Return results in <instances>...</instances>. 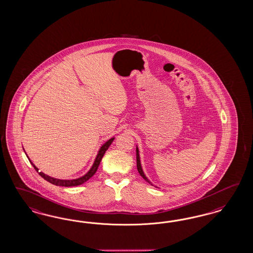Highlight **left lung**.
Instances as JSON below:
<instances>
[{"mask_svg": "<svg viewBox=\"0 0 253 253\" xmlns=\"http://www.w3.org/2000/svg\"><path fill=\"white\" fill-rule=\"evenodd\" d=\"M136 166H137V170H138V172H139L140 175H141L146 181H148V183H150V181L148 180V178H147V176L145 175L144 172H143V169H142V166H141V163H140L139 150H138V148H136ZM151 185H152V184H151Z\"/></svg>", "mask_w": 253, "mask_h": 253, "instance_id": "1", "label": "left lung"}]
</instances>
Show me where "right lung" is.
I'll return each instance as SVG.
<instances>
[{
    "label": "right lung",
    "instance_id": "obj_1",
    "mask_svg": "<svg viewBox=\"0 0 253 253\" xmlns=\"http://www.w3.org/2000/svg\"><path fill=\"white\" fill-rule=\"evenodd\" d=\"M114 139H115V138L113 137V138H111V139H109L108 141L105 142V144L99 149V152H98V154H97V156H96L95 161H94V163H93V166H91V168L89 169V171L87 172V174H84L83 176H81V177H79V178H77V179H58V178H54V177H51V176H49V175H47V174L42 173V172H39V171H38V168H37L31 161H30V162H31L32 166L35 167L36 172H38V174H40L46 181H48L49 183L56 185V186H62V187L79 186V185H81V184L86 182L93 174H95L96 171H97V169H98V166H99L101 161H102V158L104 157L105 151L108 149L109 146L111 145V143L113 142ZM27 157H28V156H27ZM28 159H29V157H28Z\"/></svg>",
    "mask_w": 253,
    "mask_h": 253
}]
</instances>
